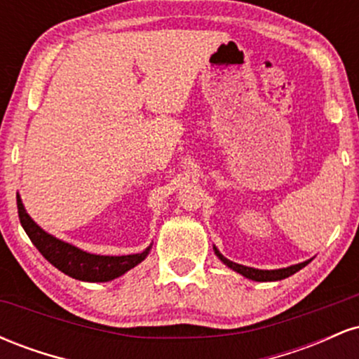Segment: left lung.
I'll return each mask as SVG.
<instances>
[{
    "label": "left lung",
    "mask_w": 359,
    "mask_h": 359,
    "mask_svg": "<svg viewBox=\"0 0 359 359\" xmlns=\"http://www.w3.org/2000/svg\"><path fill=\"white\" fill-rule=\"evenodd\" d=\"M214 248V253H216V257L221 259L222 263H224L228 269H231L234 271H238V273L243 275V277L250 278V280H255V282H277V280H283L287 277H290V275L297 273L299 270H302L304 266L309 265V263L312 262L311 259H306V262L302 263H297V265H290L287 266V269H277V270H258V269H251V266H245V265H240V263H234L231 259H228L226 257H222L219 253V250L216 248V246H212Z\"/></svg>",
    "instance_id": "1"
}]
</instances>
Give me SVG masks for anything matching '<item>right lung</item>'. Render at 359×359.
<instances>
[{
	"label": "right lung",
	"mask_w": 359,
	"mask_h": 359,
	"mask_svg": "<svg viewBox=\"0 0 359 359\" xmlns=\"http://www.w3.org/2000/svg\"><path fill=\"white\" fill-rule=\"evenodd\" d=\"M16 204H18L20 222H22L25 233L28 234V238L36 246V250L62 273L76 280H82V282H109V280L121 277L128 270L142 263L151 250L150 245L142 253L123 255V257H106V255L88 253V251L77 248V246L67 241H62L40 228L25 209L20 194H16Z\"/></svg>",
	"instance_id": "add662e5"
}]
</instances>
